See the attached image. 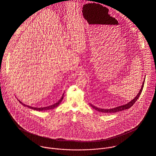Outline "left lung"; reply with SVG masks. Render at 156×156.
<instances>
[{"instance_id": "left-lung-1", "label": "left lung", "mask_w": 156, "mask_h": 156, "mask_svg": "<svg viewBox=\"0 0 156 156\" xmlns=\"http://www.w3.org/2000/svg\"><path fill=\"white\" fill-rule=\"evenodd\" d=\"M144 81H145V78H144V80L143 82L142 83L141 89L140 90V91L139 92V93L137 94V96H136L133 99H132L131 101H130L127 104H125V105H121V106H119L114 108H111V109H102V108H97V106H94L92 104H90V103H89V105L92 108H93L94 109L97 110V111L101 112H102V113H116V112L122 111H123V110H125V109H128L129 108H130L131 106H132L133 105V104L136 102V101H137V100L138 99L139 97H140L143 88V87H144Z\"/></svg>"}]
</instances>
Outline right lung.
I'll return each instance as SVG.
<instances>
[{"instance_id":"obj_1","label":"right lung","mask_w":156,"mask_h":156,"mask_svg":"<svg viewBox=\"0 0 156 156\" xmlns=\"http://www.w3.org/2000/svg\"><path fill=\"white\" fill-rule=\"evenodd\" d=\"M64 93L62 94V97L60 98V99H59V101H58L57 102H56V103H55L54 104H52L51 105H50V106H48L41 107V108L32 107V106H29V105H26V104H23V102H22L21 101L19 100L18 99H17V100L19 101V102H20V104H22L24 106H25V107L26 106V107H27V108H30L31 109H33V110L37 111H47V110L52 109H54V108L57 107V106L59 105V104H61V102H62V99H63V97H64Z\"/></svg>"}]
</instances>
